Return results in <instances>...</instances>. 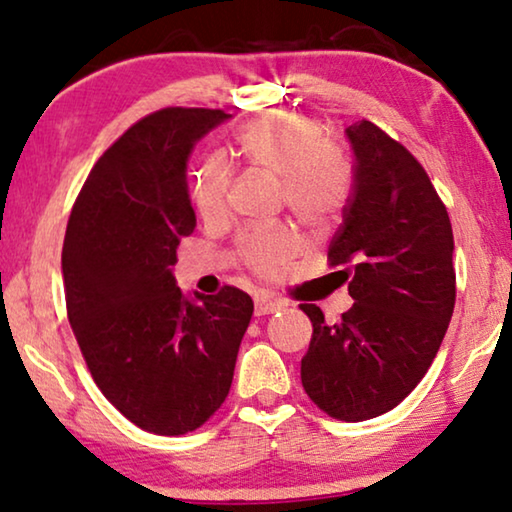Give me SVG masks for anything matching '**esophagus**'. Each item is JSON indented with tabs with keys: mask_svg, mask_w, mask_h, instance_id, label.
Returning a JSON list of instances; mask_svg holds the SVG:
<instances>
[{
	"mask_svg": "<svg viewBox=\"0 0 512 512\" xmlns=\"http://www.w3.org/2000/svg\"><path fill=\"white\" fill-rule=\"evenodd\" d=\"M285 301L271 299V296H257L255 299V315H271V312H278L285 308Z\"/></svg>",
	"mask_w": 512,
	"mask_h": 512,
	"instance_id": "obj_1",
	"label": "esophagus"
}]
</instances>
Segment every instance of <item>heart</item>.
<instances>
[{
  "instance_id": "b5f03b06",
  "label": "heart",
  "mask_w": 512,
  "mask_h": 512,
  "mask_svg": "<svg viewBox=\"0 0 512 512\" xmlns=\"http://www.w3.org/2000/svg\"><path fill=\"white\" fill-rule=\"evenodd\" d=\"M236 149L248 163L282 177L289 211L310 230H329L340 220L352 195V170L342 154L324 140L315 121L294 112H271L248 121L236 135ZM232 167L213 154L197 167L190 197L204 220L225 216ZM296 250V234L287 225L257 227L239 239V255L257 273H276Z\"/></svg>"
}]
</instances>
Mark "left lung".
<instances>
[{"mask_svg": "<svg viewBox=\"0 0 512 512\" xmlns=\"http://www.w3.org/2000/svg\"><path fill=\"white\" fill-rule=\"evenodd\" d=\"M354 186L329 264L347 266L354 305L312 322L301 384L338 421L358 423L391 411L425 377L455 308L453 227L446 204L407 147L372 121L347 128Z\"/></svg>", "mask_w": 512, "mask_h": 512, "instance_id": "8db88e82", "label": "left lung"}]
</instances>
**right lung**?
<instances>
[{"instance_id": "add662e5", "label": "right lung", "mask_w": 512, "mask_h": 512, "mask_svg": "<svg viewBox=\"0 0 512 512\" xmlns=\"http://www.w3.org/2000/svg\"><path fill=\"white\" fill-rule=\"evenodd\" d=\"M227 117L163 108L135 121L91 167L61 250L68 322L91 377L128 421L163 437L220 409L253 317L241 289L188 301L172 276L197 223L190 149Z\"/></svg>"}]
</instances>
